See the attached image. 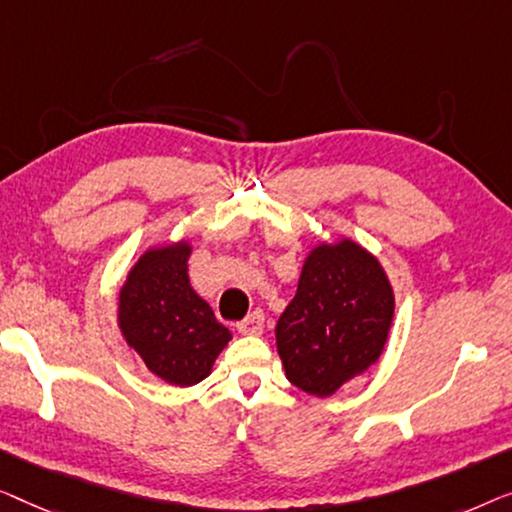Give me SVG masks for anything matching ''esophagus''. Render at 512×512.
I'll return each mask as SVG.
<instances>
[{
  "label": "esophagus",
  "mask_w": 512,
  "mask_h": 512,
  "mask_svg": "<svg viewBox=\"0 0 512 512\" xmlns=\"http://www.w3.org/2000/svg\"><path fill=\"white\" fill-rule=\"evenodd\" d=\"M236 327H239L241 334H246V336L262 334V329H264V313L262 311H253L250 315H246V318H243Z\"/></svg>",
  "instance_id": "34e87169"
}]
</instances>
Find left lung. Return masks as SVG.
<instances>
[{
  "instance_id": "obj_1",
  "label": "left lung",
  "mask_w": 512,
  "mask_h": 512,
  "mask_svg": "<svg viewBox=\"0 0 512 512\" xmlns=\"http://www.w3.org/2000/svg\"><path fill=\"white\" fill-rule=\"evenodd\" d=\"M392 315L394 294L376 257L352 241L315 248L276 325L287 380L313 397L334 394L380 357Z\"/></svg>"
}]
</instances>
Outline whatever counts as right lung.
Here are the masks:
<instances>
[{
  "label": "right lung",
  "instance_id": "obj_1",
  "mask_svg": "<svg viewBox=\"0 0 512 512\" xmlns=\"http://www.w3.org/2000/svg\"><path fill=\"white\" fill-rule=\"evenodd\" d=\"M190 246L148 250L120 292V329L157 378L187 387L204 380L229 329L187 280Z\"/></svg>",
  "mask_w": 512,
  "mask_h": 512
}]
</instances>
